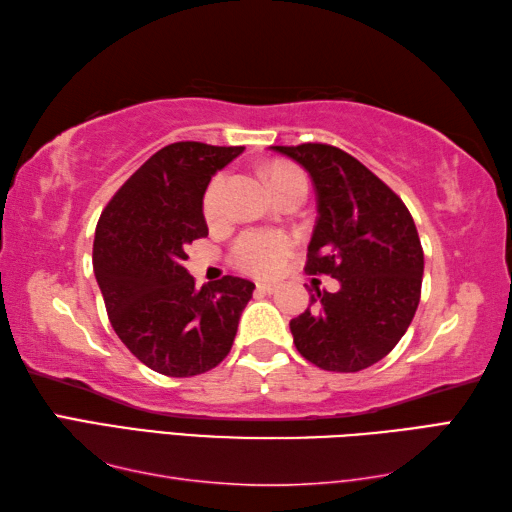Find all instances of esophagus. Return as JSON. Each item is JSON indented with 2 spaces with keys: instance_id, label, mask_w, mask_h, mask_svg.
I'll list each match as a JSON object with an SVG mask.
<instances>
[{
  "instance_id": "esophagus-1",
  "label": "esophagus",
  "mask_w": 512,
  "mask_h": 512,
  "mask_svg": "<svg viewBox=\"0 0 512 512\" xmlns=\"http://www.w3.org/2000/svg\"><path fill=\"white\" fill-rule=\"evenodd\" d=\"M277 284L275 281H257V290L264 292V295H273V292H277Z\"/></svg>"
}]
</instances>
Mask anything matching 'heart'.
<instances>
[{"mask_svg": "<svg viewBox=\"0 0 512 512\" xmlns=\"http://www.w3.org/2000/svg\"><path fill=\"white\" fill-rule=\"evenodd\" d=\"M268 180L273 191H277L290 182L306 180V178H303V173L297 167L281 165L279 162V165H273L268 169ZM224 184H226V178L220 173V176H215L209 182V187L204 191L202 209L209 220H215L222 211ZM290 248H292V242L286 233L248 231L244 235H239V239L233 246V262L237 268H242L244 273L257 275V277H270L284 266L286 257L290 255Z\"/></svg>", "mask_w": 512, "mask_h": 512, "instance_id": "heart-1", "label": "heart"}]
</instances>
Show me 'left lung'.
<instances>
[{
    "label": "left lung",
    "instance_id": "obj_1",
    "mask_svg": "<svg viewBox=\"0 0 512 512\" xmlns=\"http://www.w3.org/2000/svg\"><path fill=\"white\" fill-rule=\"evenodd\" d=\"M310 173L317 224L306 270L339 279L310 295L290 321L299 354L328 372H361L385 358L420 303L424 255L405 202L343 149L323 143L270 147Z\"/></svg>",
    "mask_w": 512,
    "mask_h": 512
}]
</instances>
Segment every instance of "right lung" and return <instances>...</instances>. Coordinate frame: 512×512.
<instances>
[{
  "mask_svg": "<svg viewBox=\"0 0 512 512\" xmlns=\"http://www.w3.org/2000/svg\"><path fill=\"white\" fill-rule=\"evenodd\" d=\"M244 147L173 143L156 151L107 202L94 235V275L127 350L158 374L209 372L231 352L255 284L226 275L195 288L184 268L193 239L209 235L202 198Z\"/></svg>",
  "mask_w": 512,
  "mask_h": 512,
  "instance_id": "add662e5",
  "label": "right lung"
}]
</instances>
